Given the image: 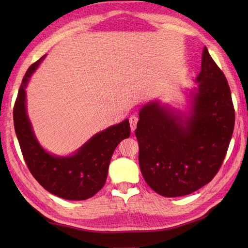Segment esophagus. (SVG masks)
Listing matches in <instances>:
<instances>
[{
    "instance_id": "esophagus-1",
    "label": "esophagus",
    "mask_w": 248,
    "mask_h": 248,
    "mask_svg": "<svg viewBox=\"0 0 248 248\" xmlns=\"http://www.w3.org/2000/svg\"><path fill=\"white\" fill-rule=\"evenodd\" d=\"M138 121H139V118H138L136 115H132V116L129 118V124H130L131 131H134V130H136Z\"/></svg>"
}]
</instances>
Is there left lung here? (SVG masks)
I'll return each instance as SVG.
<instances>
[{"instance_id":"left-lung-1","label":"left lung","mask_w":248,"mask_h":248,"mask_svg":"<svg viewBox=\"0 0 248 248\" xmlns=\"http://www.w3.org/2000/svg\"><path fill=\"white\" fill-rule=\"evenodd\" d=\"M196 81L187 114L158 100L145 104L139 114L136 137L140 171L147 184L167 198L186 196L211 181L234 130L228 80L207 47Z\"/></svg>"}]
</instances>
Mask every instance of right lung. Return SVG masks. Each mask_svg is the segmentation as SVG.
<instances>
[{"label": "right lung", "mask_w": 248, "mask_h": 248, "mask_svg": "<svg viewBox=\"0 0 248 248\" xmlns=\"http://www.w3.org/2000/svg\"><path fill=\"white\" fill-rule=\"evenodd\" d=\"M46 56L30 66L22 78L13 108L14 129L27 166L44 189L65 200H87L106 183L112 153L120 141L130 136L129 121L126 119L96 133L70 156H57L44 150L28 117L26 88Z\"/></svg>", "instance_id": "add662e5"}]
</instances>
